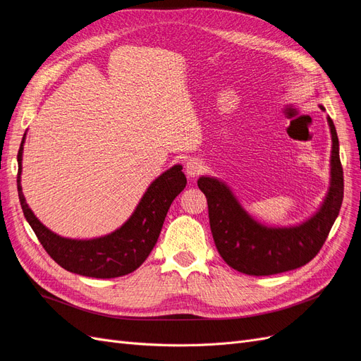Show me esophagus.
<instances>
[{
    "label": "esophagus",
    "instance_id": "34e87169",
    "mask_svg": "<svg viewBox=\"0 0 361 361\" xmlns=\"http://www.w3.org/2000/svg\"><path fill=\"white\" fill-rule=\"evenodd\" d=\"M185 170H187V174L190 178H197L203 173L204 166L200 159H190L187 162V167H185Z\"/></svg>",
    "mask_w": 361,
    "mask_h": 361
}]
</instances>
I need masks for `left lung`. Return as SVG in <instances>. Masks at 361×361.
I'll list each match as a JSON object with an SVG mask.
<instances>
[{
	"instance_id": "1",
	"label": "left lung",
	"mask_w": 361,
	"mask_h": 361,
	"mask_svg": "<svg viewBox=\"0 0 361 361\" xmlns=\"http://www.w3.org/2000/svg\"><path fill=\"white\" fill-rule=\"evenodd\" d=\"M324 110V106H321ZM333 137L331 187L321 207L309 221L289 228H268L256 223L224 183L200 178L206 195L211 232L218 253L228 267L248 276H272L297 269L319 253L343 200V169L338 157V138L329 117Z\"/></svg>"
}]
</instances>
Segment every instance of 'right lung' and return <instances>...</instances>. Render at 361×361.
I'll return each mask as SVG.
<instances>
[{"label": "right lung", "instance_id": "obj_1", "mask_svg": "<svg viewBox=\"0 0 361 361\" xmlns=\"http://www.w3.org/2000/svg\"><path fill=\"white\" fill-rule=\"evenodd\" d=\"M23 145L24 140L18 152L19 202L39 243L61 268L85 277L114 279L129 274L143 264L158 241L171 202L187 185V178L180 166H174L162 173L150 185L133 216L118 231L90 241H75L48 231L25 203L20 188Z\"/></svg>", "mask_w": 361, "mask_h": 361}]
</instances>
